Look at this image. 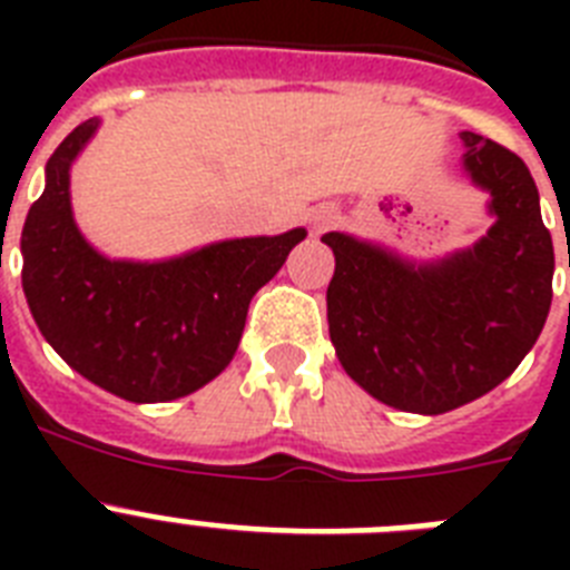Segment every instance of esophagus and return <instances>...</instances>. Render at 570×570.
Returning a JSON list of instances; mask_svg holds the SVG:
<instances>
[{"mask_svg":"<svg viewBox=\"0 0 570 570\" xmlns=\"http://www.w3.org/2000/svg\"><path fill=\"white\" fill-rule=\"evenodd\" d=\"M336 219V210L331 208V205H322V208H316L314 214H311V225H314V228H328L331 223H334Z\"/></svg>","mask_w":570,"mask_h":570,"instance_id":"obj_1","label":"esophagus"}]
</instances>
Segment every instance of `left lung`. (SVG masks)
I'll return each instance as SVG.
<instances>
[{"instance_id": "obj_1", "label": "left lung", "mask_w": 570, "mask_h": 570, "mask_svg": "<svg viewBox=\"0 0 570 570\" xmlns=\"http://www.w3.org/2000/svg\"><path fill=\"white\" fill-rule=\"evenodd\" d=\"M462 174L493 225L471 248L414 262L331 230L328 331L345 374L385 405L436 416L517 371L551 311L553 242L520 156L462 130Z\"/></svg>"}]
</instances>
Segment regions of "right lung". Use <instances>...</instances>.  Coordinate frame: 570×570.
<instances>
[{
    "label": "right lung",
    "instance_id": "obj_1",
    "mask_svg": "<svg viewBox=\"0 0 570 570\" xmlns=\"http://www.w3.org/2000/svg\"><path fill=\"white\" fill-rule=\"evenodd\" d=\"M102 119L70 130L45 165L22 228V291L50 347L77 374L128 402L188 396L234 360L256 291L305 228L210 242L170 259H110L85 239L70 168Z\"/></svg>",
    "mask_w": 570,
    "mask_h": 570
}]
</instances>
